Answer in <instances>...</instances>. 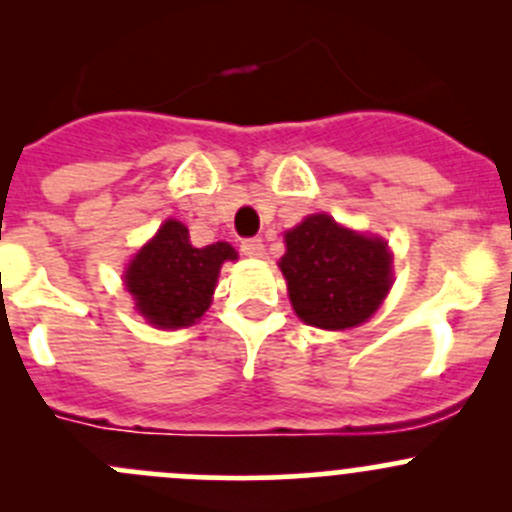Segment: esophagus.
<instances>
[{"mask_svg":"<svg viewBox=\"0 0 512 512\" xmlns=\"http://www.w3.org/2000/svg\"><path fill=\"white\" fill-rule=\"evenodd\" d=\"M240 252L247 257H262L265 255V245H262V237H247L240 242Z\"/></svg>","mask_w":512,"mask_h":512,"instance_id":"esophagus-1","label":"esophagus"}]
</instances>
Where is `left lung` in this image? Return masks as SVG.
Wrapping results in <instances>:
<instances>
[{"label":"left lung","instance_id":"8db88e82","mask_svg":"<svg viewBox=\"0 0 512 512\" xmlns=\"http://www.w3.org/2000/svg\"><path fill=\"white\" fill-rule=\"evenodd\" d=\"M280 270L299 319L319 329H349L379 309L391 287L386 242L309 215L285 235Z\"/></svg>","mask_w":512,"mask_h":512}]
</instances>
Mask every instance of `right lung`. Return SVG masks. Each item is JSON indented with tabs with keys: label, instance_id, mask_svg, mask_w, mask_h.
Here are the masks:
<instances>
[{
	"label": "right lung",
	"instance_id": "add662e5",
	"mask_svg": "<svg viewBox=\"0 0 512 512\" xmlns=\"http://www.w3.org/2000/svg\"><path fill=\"white\" fill-rule=\"evenodd\" d=\"M227 242L195 247L188 227L168 220L143 247L126 272V287L136 307L151 324L163 329L190 327L210 307L220 265L235 260Z\"/></svg>",
	"mask_w": 512,
	"mask_h": 512
}]
</instances>
